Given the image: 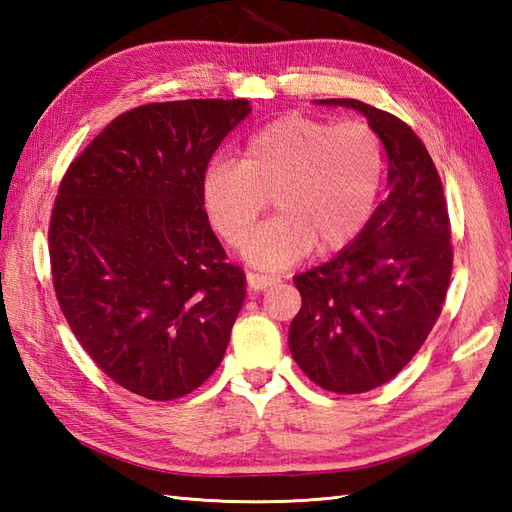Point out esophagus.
I'll return each instance as SVG.
<instances>
[{
  "mask_svg": "<svg viewBox=\"0 0 512 512\" xmlns=\"http://www.w3.org/2000/svg\"><path fill=\"white\" fill-rule=\"evenodd\" d=\"M246 281H248V288L253 290V292H262V290L270 288L273 284H277L275 277L259 275V273H246Z\"/></svg>",
  "mask_w": 512,
  "mask_h": 512,
  "instance_id": "esophagus-1",
  "label": "esophagus"
}]
</instances>
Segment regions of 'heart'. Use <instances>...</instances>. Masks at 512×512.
I'll return each instance as SVG.
<instances>
[{
    "mask_svg": "<svg viewBox=\"0 0 512 512\" xmlns=\"http://www.w3.org/2000/svg\"><path fill=\"white\" fill-rule=\"evenodd\" d=\"M380 138L365 123L284 116L248 138L242 160L215 156L202 200L228 244H239L268 204L279 211L246 239L250 264L281 270L310 250L334 253L363 231L383 182Z\"/></svg>",
    "mask_w": 512,
    "mask_h": 512,
    "instance_id": "obj_1",
    "label": "heart"
}]
</instances>
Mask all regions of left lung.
Instances as JSON below:
<instances>
[{
  "label": "left lung",
  "instance_id": "obj_1",
  "mask_svg": "<svg viewBox=\"0 0 512 512\" xmlns=\"http://www.w3.org/2000/svg\"><path fill=\"white\" fill-rule=\"evenodd\" d=\"M314 103L367 118L387 151L389 195L354 242L292 279L301 310L288 345L319 387L363 394L394 378L440 317L453 266L449 213L436 165L409 125L354 99Z\"/></svg>",
  "mask_w": 512,
  "mask_h": 512
}]
</instances>
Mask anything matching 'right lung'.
<instances>
[{"mask_svg": "<svg viewBox=\"0 0 512 512\" xmlns=\"http://www.w3.org/2000/svg\"><path fill=\"white\" fill-rule=\"evenodd\" d=\"M248 114L246 99L140 105L59 187L48 244L61 312L92 361L143 398L191 394L231 341L246 277L226 264L202 178Z\"/></svg>", "mask_w": 512, "mask_h": 512, "instance_id": "obj_1", "label": "right lung"}]
</instances>
